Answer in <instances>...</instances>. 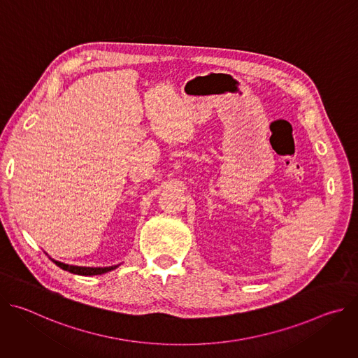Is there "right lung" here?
Returning a JSON list of instances; mask_svg holds the SVG:
<instances>
[{
  "mask_svg": "<svg viewBox=\"0 0 358 358\" xmlns=\"http://www.w3.org/2000/svg\"><path fill=\"white\" fill-rule=\"evenodd\" d=\"M52 261L57 266H59L61 269L64 271H68L71 273H75V275H82V276H93V275H101V273H106L109 271H113L117 268L116 266H109V268H83V266H72V265H66V264H62V262H58V261Z\"/></svg>",
  "mask_w": 358,
  "mask_h": 358,
  "instance_id": "add662e5",
  "label": "right lung"
}]
</instances>
